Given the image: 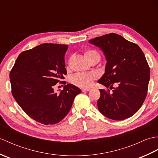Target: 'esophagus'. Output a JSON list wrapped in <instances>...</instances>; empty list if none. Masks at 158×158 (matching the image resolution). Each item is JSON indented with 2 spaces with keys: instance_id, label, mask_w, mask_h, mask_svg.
Returning <instances> with one entry per match:
<instances>
[{
  "instance_id": "34e87169",
  "label": "esophagus",
  "mask_w": 158,
  "mask_h": 158,
  "mask_svg": "<svg viewBox=\"0 0 158 158\" xmlns=\"http://www.w3.org/2000/svg\"><path fill=\"white\" fill-rule=\"evenodd\" d=\"M89 90H90L89 88H82L81 89L82 92H89Z\"/></svg>"
}]
</instances>
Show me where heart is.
I'll return each mask as SVG.
<instances>
[{"label": "heart", "instance_id": "obj_1", "mask_svg": "<svg viewBox=\"0 0 158 158\" xmlns=\"http://www.w3.org/2000/svg\"><path fill=\"white\" fill-rule=\"evenodd\" d=\"M85 58L89 62L92 60L100 58V54L96 49H87L84 52ZM69 62H68V65ZM96 74L95 73H77L70 77V81L74 85L81 87V88H89L93 83V81L97 79Z\"/></svg>", "mask_w": 158, "mask_h": 158}]
</instances>
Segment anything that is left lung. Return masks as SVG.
Returning <instances> with one entry per match:
<instances>
[{"instance_id":"1","label":"left lung","mask_w":158,"mask_h":158,"mask_svg":"<svg viewBox=\"0 0 158 158\" xmlns=\"http://www.w3.org/2000/svg\"><path fill=\"white\" fill-rule=\"evenodd\" d=\"M105 53V73L98 83L109 89H100L99 110L113 120L132 117L141 107L148 90L150 69L138 45L115 33L89 40Z\"/></svg>"}]
</instances>
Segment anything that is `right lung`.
Masks as SVG:
<instances>
[{
	"label": "right lung",
	"mask_w": 158,
	"mask_h": 158,
	"mask_svg": "<svg viewBox=\"0 0 158 158\" xmlns=\"http://www.w3.org/2000/svg\"><path fill=\"white\" fill-rule=\"evenodd\" d=\"M68 45L43 43L18 56L9 74L11 93L19 106L32 119L53 125L64 118L75 96L81 92L72 84L60 93L53 90L67 74L64 55Z\"/></svg>",
	"instance_id": "obj_1"
}]
</instances>
